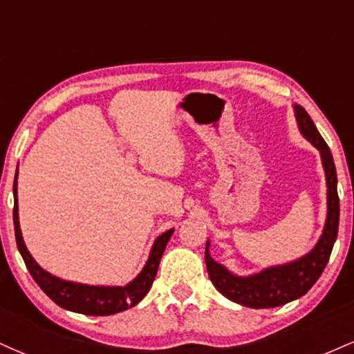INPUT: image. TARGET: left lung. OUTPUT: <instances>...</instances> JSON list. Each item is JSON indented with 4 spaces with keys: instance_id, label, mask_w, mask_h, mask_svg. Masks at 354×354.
Here are the masks:
<instances>
[{
    "instance_id": "left-lung-1",
    "label": "left lung",
    "mask_w": 354,
    "mask_h": 354,
    "mask_svg": "<svg viewBox=\"0 0 354 354\" xmlns=\"http://www.w3.org/2000/svg\"><path fill=\"white\" fill-rule=\"evenodd\" d=\"M296 120L301 133L311 141L316 148L319 149L321 160H323L324 171H326V185H328V216L326 225H324L323 236L319 238L318 245L315 250L301 259L288 265L268 268L261 273L248 276V278H239V276L231 274L226 268L218 265L208 253L206 245V268L211 283L223 296L231 299V301L243 304L250 308H274L286 304L299 296L306 295L311 286L318 281V278L326 268L328 259H330L333 245H335L336 236H338L339 226V198L338 188H336V168L333 161V154L330 146L319 135L315 123L303 106H295Z\"/></svg>"
}]
</instances>
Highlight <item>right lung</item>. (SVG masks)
I'll return each instance as SVG.
<instances>
[{"mask_svg": "<svg viewBox=\"0 0 354 354\" xmlns=\"http://www.w3.org/2000/svg\"><path fill=\"white\" fill-rule=\"evenodd\" d=\"M16 180H18V171L15 176L13 193H15V208H13V221H15V236L16 245H18L19 253H21L24 265L38 286L55 301L58 306L70 310L75 313H83L89 316H108L121 313L128 308L135 306L145 298L146 293L149 291L151 284L156 276L158 266H160L161 256L166 245H168L169 238H171L173 230L166 231L156 239L153 245L151 254H149L148 263L143 268L136 279L126 286H86V284L70 283L64 279L56 278L50 273L38 266V263L31 258L30 251L24 246L21 230H19V219H18V196H16Z\"/></svg>", "mask_w": 354, "mask_h": 354, "instance_id": "obj_1", "label": "right lung"}]
</instances>
